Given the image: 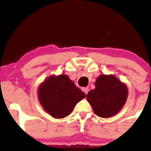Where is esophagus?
Returning <instances> with one entry per match:
<instances>
[{"mask_svg":"<svg viewBox=\"0 0 151 151\" xmlns=\"http://www.w3.org/2000/svg\"><path fill=\"white\" fill-rule=\"evenodd\" d=\"M82 91H83L84 93H85V94H86V95L88 94V93L89 92V89L88 88H83L82 89Z\"/></svg>","mask_w":151,"mask_h":151,"instance_id":"obj_1","label":"esophagus"}]
</instances>
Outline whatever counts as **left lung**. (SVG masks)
I'll return each mask as SVG.
<instances>
[{
  "instance_id": "8db88e82",
  "label": "left lung",
  "mask_w": 151,
  "mask_h": 151,
  "mask_svg": "<svg viewBox=\"0 0 151 151\" xmlns=\"http://www.w3.org/2000/svg\"><path fill=\"white\" fill-rule=\"evenodd\" d=\"M95 86L87 95L94 113L102 118H111L118 114L127 100L126 84L113 74H101L97 77Z\"/></svg>"
}]
</instances>
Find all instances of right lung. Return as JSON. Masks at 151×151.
Instances as JSON below:
<instances>
[{
  "instance_id": "right-lung-1",
  "label": "right lung",
  "mask_w": 151,
  "mask_h": 151,
  "mask_svg": "<svg viewBox=\"0 0 151 151\" xmlns=\"http://www.w3.org/2000/svg\"><path fill=\"white\" fill-rule=\"evenodd\" d=\"M86 94L66 74L50 75L40 84L37 97L42 109L55 119L69 116Z\"/></svg>"
}]
</instances>
